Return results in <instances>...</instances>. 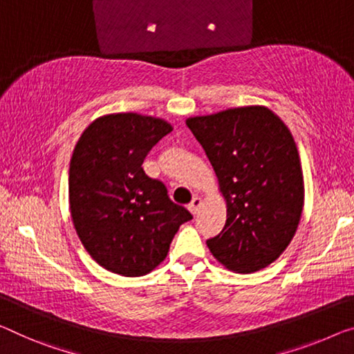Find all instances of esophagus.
I'll use <instances>...</instances> for the list:
<instances>
[{"label": "esophagus", "instance_id": "esophagus-1", "mask_svg": "<svg viewBox=\"0 0 354 354\" xmlns=\"http://www.w3.org/2000/svg\"><path fill=\"white\" fill-rule=\"evenodd\" d=\"M201 205H203V201H201V198H198V196H196V198H193L192 203L188 204V210L192 212L193 215H196V214H198V212H199Z\"/></svg>", "mask_w": 354, "mask_h": 354}]
</instances>
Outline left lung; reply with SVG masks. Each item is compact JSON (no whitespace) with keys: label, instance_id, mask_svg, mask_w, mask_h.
<instances>
[{"label":"left lung","instance_id":"left-lung-1","mask_svg":"<svg viewBox=\"0 0 354 354\" xmlns=\"http://www.w3.org/2000/svg\"><path fill=\"white\" fill-rule=\"evenodd\" d=\"M207 155L226 203L223 231L209 239L214 258L236 274L268 268L295 237L304 176L295 138L266 106L187 118Z\"/></svg>","mask_w":354,"mask_h":354}]
</instances>
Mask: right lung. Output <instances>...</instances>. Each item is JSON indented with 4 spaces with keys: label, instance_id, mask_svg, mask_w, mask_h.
<instances>
[{
    "label": "right lung",
    "instance_id": "right-lung-1",
    "mask_svg": "<svg viewBox=\"0 0 354 354\" xmlns=\"http://www.w3.org/2000/svg\"><path fill=\"white\" fill-rule=\"evenodd\" d=\"M172 129L160 117L106 113L84 129L74 147L71 218L90 257L113 274L142 277L158 268L178 227L193 218L142 169L151 147Z\"/></svg>",
    "mask_w": 354,
    "mask_h": 354
}]
</instances>
